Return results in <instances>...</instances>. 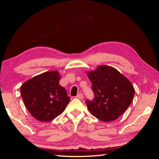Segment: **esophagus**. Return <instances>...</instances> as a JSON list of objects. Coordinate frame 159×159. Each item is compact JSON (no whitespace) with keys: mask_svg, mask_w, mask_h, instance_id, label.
<instances>
[{"mask_svg":"<svg viewBox=\"0 0 159 159\" xmlns=\"http://www.w3.org/2000/svg\"><path fill=\"white\" fill-rule=\"evenodd\" d=\"M76 98H78L79 99H81L84 98V95H83L82 93H78V95H77V96H76Z\"/></svg>","mask_w":159,"mask_h":159,"instance_id":"esophagus-1","label":"esophagus"}]
</instances>
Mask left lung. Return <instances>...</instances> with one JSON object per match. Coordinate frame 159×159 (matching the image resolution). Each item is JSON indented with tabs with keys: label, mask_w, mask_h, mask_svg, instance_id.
<instances>
[{
	"label": "left lung",
	"mask_w": 159,
	"mask_h": 159,
	"mask_svg": "<svg viewBox=\"0 0 159 159\" xmlns=\"http://www.w3.org/2000/svg\"><path fill=\"white\" fill-rule=\"evenodd\" d=\"M95 98L85 102L89 111L102 121L117 119L132 103L133 85L125 76L109 66H99L87 72Z\"/></svg>",
	"instance_id": "8db88e82"
}]
</instances>
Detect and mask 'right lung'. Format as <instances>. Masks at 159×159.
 <instances>
[{
    "label": "right lung",
    "instance_id": "right-lung-1",
    "mask_svg": "<svg viewBox=\"0 0 159 159\" xmlns=\"http://www.w3.org/2000/svg\"><path fill=\"white\" fill-rule=\"evenodd\" d=\"M57 71H46L24 83L20 93L24 103L36 119L49 122L64 112L70 98L59 84Z\"/></svg>",
    "mask_w": 159,
    "mask_h": 159
}]
</instances>
